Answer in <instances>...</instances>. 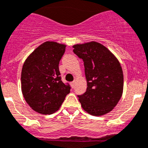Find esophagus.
<instances>
[{"label": "esophagus", "mask_w": 148, "mask_h": 148, "mask_svg": "<svg viewBox=\"0 0 148 148\" xmlns=\"http://www.w3.org/2000/svg\"><path fill=\"white\" fill-rule=\"evenodd\" d=\"M71 87H72V88H74V86H75V81L71 82Z\"/></svg>", "instance_id": "esophagus-1"}]
</instances>
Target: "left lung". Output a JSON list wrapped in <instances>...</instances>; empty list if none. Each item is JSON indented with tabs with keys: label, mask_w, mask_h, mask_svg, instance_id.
Returning a JSON list of instances; mask_svg holds the SVG:
<instances>
[{
	"label": "left lung",
	"mask_w": 148,
	"mask_h": 148,
	"mask_svg": "<svg viewBox=\"0 0 148 148\" xmlns=\"http://www.w3.org/2000/svg\"><path fill=\"white\" fill-rule=\"evenodd\" d=\"M74 53L84 62L86 92L78 95L83 110L92 115L110 112L123 93L124 76L120 62L101 44L96 42L75 45Z\"/></svg>",
	"instance_id": "8db88e82"
}]
</instances>
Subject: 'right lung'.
<instances>
[{
    "instance_id": "1",
    "label": "right lung",
    "mask_w": 148,
    "mask_h": 148,
    "mask_svg": "<svg viewBox=\"0 0 148 148\" xmlns=\"http://www.w3.org/2000/svg\"><path fill=\"white\" fill-rule=\"evenodd\" d=\"M66 45L46 42L38 46L24 62L21 71V91L34 111L49 115L60 109L70 92V85L62 81L60 61Z\"/></svg>"
}]
</instances>
